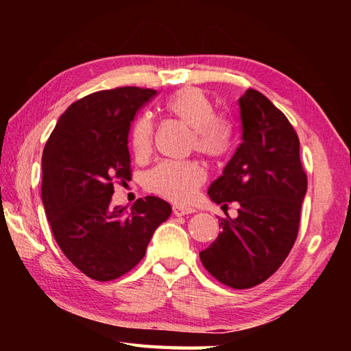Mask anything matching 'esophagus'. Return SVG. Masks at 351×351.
Here are the masks:
<instances>
[{
	"label": "esophagus",
	"mask_w": 351,
	"mask_h": 351,
	"mask_svg": "<svg viewBox=\"0 0 351 351\" xmlns=\"http://www.w3.org/2000/svg\"><path fill=\"white\" fill-rule=\"evenodd\" d=\"M171 210H173L175 217H184L195 212V209H192V207H184V206H173V209Z\"/></svg>",
	"instance_id": "1"
}]
</instances>
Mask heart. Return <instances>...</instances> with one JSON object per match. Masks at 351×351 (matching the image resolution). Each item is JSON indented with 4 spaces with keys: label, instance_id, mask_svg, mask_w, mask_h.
Wrapping results in <instances>:
<instances>
[{
    "label": "heart",
    "instance_id": "heart-1",
    "mask_svg": "<svg viewBox=\"0 0 351 351\" xmlns=\"http://www.w3.org/2000/svg\"><path fill=\"white\" fill-rule=\"evenodd\" d=\"M165 108L184 125L193 130V147L212 159H223L232 152L235 144V123L232 119L217 116L215 105L199 88L189 86L176 91ZM132 148L138 158L152 153L154 141V122L148 114H142L134 122L130 134ZM206 180V171L197 161H164L148 171L145 187L153 193L186 203Z\"/></svg>",
    "mask_w": 351,
    "mask_h": 351
}]
</instances>
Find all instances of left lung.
Listing matches in <instances>:
<instances>
[{"instance_id":"1","label":"left lung","mask_w":351,"mask_h":351,"mask_svg":"<svg viewBox=\"0 0 351 351\" xmlns=\"http://www.w3.org/2000/svg\"><path fill=\"white\" fill-rule=\"evenodd\" d=\"M239 105L241 144L207 192L223 207L237 201L239 217L221 218L223 230L199 258L218 282L246 289L274 274L294 246L306 173L287 116L255 90Z\"/></svg>"}]
</instances>
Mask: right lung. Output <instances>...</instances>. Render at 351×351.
Segmentation results:
<instances>
[{
	"instance_id": "1",
	"label": "right lung",
	"mask_w": 351,
	"mask_h": 351,
	"mask_svg": "<svg viewBox=\"0 0 351 351\" xmlns=\"http://www.w3.org/2000/svg\"><path fill=\"white\" fill-rule=\"evenodd\" d=\"M156 91L138 86L93 93L58 119L43 152V199L57 245L75 268L99 282L132 271L171 207L158 197L111 206L114 182L132 180L128 133Z\"/></svg>"
}]
</instances>
